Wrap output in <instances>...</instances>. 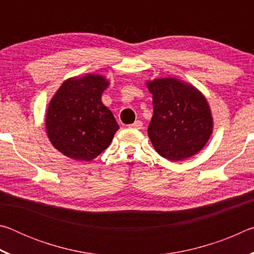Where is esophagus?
Returning a JSON list of instances; mask_svg holds the SVG:
<instances>
[{
    "mask_svg": "<svg viewBox=\"0 0 254 254\" xmlns=\"http://www.w3.org/2000/svg\"><path fill=\"white\" fill-rule=\"evenodd\" d=\"M142 126H143V123L141 122V121H139V120H137V121H135L134 123L131 124V126H128V127H130V128H136V130H140V128H142Z\"/></svg>",
    "mask_w": 254,
    "mask_h": 254,
    "instance_id": "1",
    "label": "esophagus"
}]
</instances>
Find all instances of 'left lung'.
Listing matches in <instances>:
<instances>
[{
	"label": "left lung",
	"instance_id": "8db88e82",
	"mask_svg": "<svg viewBox=\"0 0 254 254\" xmlns=\"http://www.w3.org/2000/svg\"><path fill=\"white\" fill-rule=\"evenodd\" d=\"M152 94L153 115L148 135L153 148L170 161L198 153L213 133L207 100L194 85L174 77L147 80Z\"/></svg>",
	"mask_w": 254,
	"mask_h": 254
}]
</instances>
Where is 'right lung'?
<instances>
[{
    "mask_svg": "<svg viewBox=\"0 0 254 254\" xmlns=\"http://www.w3.org/2000/svg\"><path fill=\"white\" fill-rule=\"evenodd\" d=\"M110 80L96 74L66 79L51 98L46 113L48 139L64 156L91 161L111 144L120 127L103 104Z\"/></svg>",
    "mask_w": 254,
    "mask_h": 254,
    "instance_id": "1",
    "label": "right lung"
}]
</instances>
